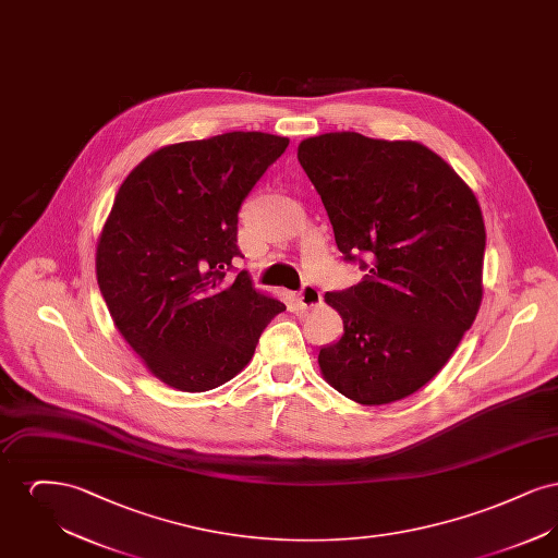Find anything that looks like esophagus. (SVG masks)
<instances>
[{"label":"esophagus","mask_w":558,"mask_h":558,"mask_svg":"<svg viewBox=\"0 0 558 558\" xmlns=\"http://www.w3.org/2000/svg\"><path fill=\"white\" fill-rule=\"evenodd\" d=\"M294 299H296L301 310H312V307H318L322 303V292L314 284H305L301 291L294 294Z\"/></svg>","instance_id":"esophagus-1"}]
</instances>
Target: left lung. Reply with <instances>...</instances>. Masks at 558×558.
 Listing matches in <instances>:
<instances>
[{
    "mask_svg": "<svg viewBox=\"0 0 558 558\" xmlns=\"http://www.w3.org/2000/svg\"><path fill=\"white\" fill-rule=\"evenodd\" d=\"M296 159L318 190L343 259L366 271L326 292L343 337L319 371L345 398L383 405L441 371L477 318L485 226L473 190L418 142L335 132L307 137Z\"/></svg>",
    "mask_w": 558,
    "mask_h": 558,
    "instance_id": "left-lung-1",
    "label": "left lung"
}]
</instances>
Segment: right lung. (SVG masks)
<instances>
[{
	"mask_svg": "<svg viewBox=\"0 0 558 558\" xmlns=\"http://www.w3.org/2000/svg\"><path fill=\"white\" fill-rule=\"evenodd\" d=\"M289 137L230 132L165 146L121 184L96 251L123 339L165 385L201 393L234 378L284 303L242 269L239 211Z\"/></svg>",
	"mask_w": 558,
	"mask_h": 558,
	"instance_id": "add662e5",
	"label": "right lung"
}]
</instances>
